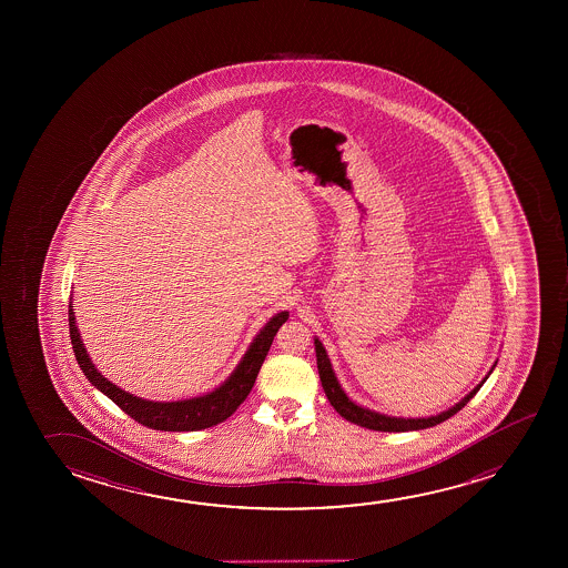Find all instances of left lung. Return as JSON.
<instances>
[{"mask_svg":"<svg viewBox=\"0 0 568 568\" xmlns=\"http://www.w3.org/2000/svg\"><path fill=\"white\" fill-rule=\"evenodd\" d=\"M314 349H316V363H318V374L320 382H322V388L326 392L327 399H329V404L334 405L335 412L342 415L343 419L349 420V423H355L358 427L371 428V430H382V433H407V430H420V428L435 427L438 423H443V420L450 419L452 415H456V413L464 407V405L471 399V397L479 392L485 381L489 378L490 373L495 371V366H497V361H495V365L490 366L489 373L485 374V378H483L477 386H475L466 397H462L458 404L452 405L448 407L446 412L436 413V415H430V417H392V415H384V413L373 412V409H368V407H363V405L355 404L353 399H351L347 394H345V389L342 388V384L337 381V376L334 373V366L329 363V357H327V351L322 342H320L318 337H314Z\"/></svg>","mask_w":568,"mask_h":568,"instance_id":"left-lung-1","label":"left lung"}]
</instances>
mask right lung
Listing matches in <instances>:
<instances>
[{
    "mask_svg": "<svg viewBox=\"0 0 568 568\" xmlns=\"http://www.w3.org/2000/svg\"><path fill=\"white\" fill-rule=\"evenodd\" d=\"M68 312H70L71 345H73L78 365L81 366L87 381L91 382L94 388L101 389L104 396L110 397L122 412L128 413L132 419L138 420L141 425L156 428V430H171V433L202 430V428L213 427V425L223 423L226 417H231L254 386L260 366L264 363L265 355L272 347L273 335L277 334V329L288 318V312L283 311L267 320L265 326L257 332L256 337L250 343L246 353L242 355L241 363L234 366L231 376L223 384H219L217 388L211 389L202 396L187 397V399L153 402V399L133 396V394L125 392L116 384H112L109 378H104L99 373V368L93 365V361L87 353L85 343L79 334L71 298L70 311Z\"/></svg>",
    "mask_w": 568,
    "mask_h": 568,
    "instance_id": "obj_1",
    "label": "right lung"
}]
</instances>
